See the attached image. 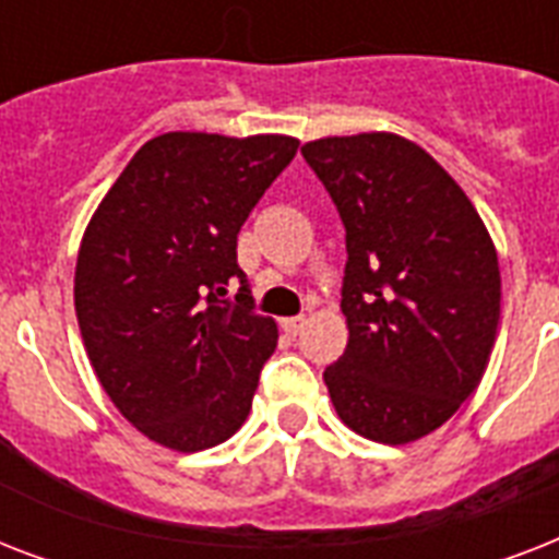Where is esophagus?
Here are the masks:
<instances>
[{
  "label": "esophagus",
  "instance_id": "34e87169",
  "mask_svg": "<svg viewBox=\"0 0 559 559\" xmlns=\"http://www.w3.org/2000/svg\"><path fill=\"white\" fill-rule=\"evenodd\" d=\"M305 324H307L305 316H287V319H281V331L287 333V336H298Z\"/></svg>",
  "mask_w": 559,
  "mask_h": 559
}]
</instances>
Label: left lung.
Masks as SVG:
<instances>
[{"label": "left lung", "instance_id": "1", "mask_svg": "<svg viewBox=\"0 0 559 559\" xmlns=\"http://www.w3.org/2000/svg\"><path fill=\"white\" fill-rule=\"evenodd\" d=\"M301 153L348 249V348L324 368L336 415L371 441H417L487 368L502 305L493 240L459 182L403 135H331Z\"/></svg>", "mask_w": 559, "mask_h": 559}]
</instances>
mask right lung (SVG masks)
I'll use <instances>...</instances> for the list:
<instances>
[{
  "mask_svg": "<svg viewBox=\"0 0 559 559\" xmlns=\"http://www.w3.org/2000/svg\"><path fill=\"white\" fill-rule=\"evenodd\" d=\"M296 151L293 135H156L86 226L83 348L118 412L168 450L217 447L252 408L278 328L254 313L237 231Z\"/></svg>",
  "mask_w": 559,
  "mask_h": 559,
  "instance_id": "1",
  "label": "right lung"
}]
</instances>
